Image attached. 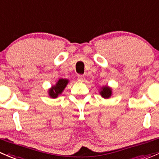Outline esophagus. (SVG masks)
Segmentation results:
<instances>
[{
    "label": "esophagus",
    "instance_id": "esophagus-1",
    "mask_svg": "<svg viewBox=\"0 0 159 159\" xmlns=\"http://www.w3.org/2000/svg\"><path fill=\"white\" fill-rule=\"evenodd\" d=\"M78 81H79V82H83V81H84V77L83 76V75H78Z\"/></svg>",
    "mask_w": 159,
    "mask_h": 159
}]
</instances>
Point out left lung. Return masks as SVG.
<instances>
[{
  "instance_id": "left-lung-1",
  "label": "left lung",
  "mask_w": 159,
  "mask_h": 159,
  "mask_svg": "<svg viewBox=\"0 0 159 159\" xmlns=\"http://www.w3.org/2000/svg\"><path fill=\"white\" fill-rule=\"evenodd\" d=\"M99 92L102 97L104 98H109L112 95V89L108 86H103L101 88V91Z\"/></svg>"
}]
</instances>
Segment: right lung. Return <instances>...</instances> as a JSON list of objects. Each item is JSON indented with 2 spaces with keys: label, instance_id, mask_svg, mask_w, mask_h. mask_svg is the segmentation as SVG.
Listing matches in <instances>:
<instances>
[{
  "label": "right lung",
  "instance_id": "1",
  "mask_svg": "<svg viewBox=\"0 0 159 159\" xmlns=\"http://www.w3.org/2000/svg\"><path fill=\"white\" fill-rule=\"evenodd\" d=\"M68 81H69L67 79H63V78L59 79V81L57 82L55 85L52 86L51 89H49V95L53 98H57L58 95H61L64 89H65Z\"/></svg>",
  "mask_w": 159,
  "mask_h": 159
}]
</instances>
